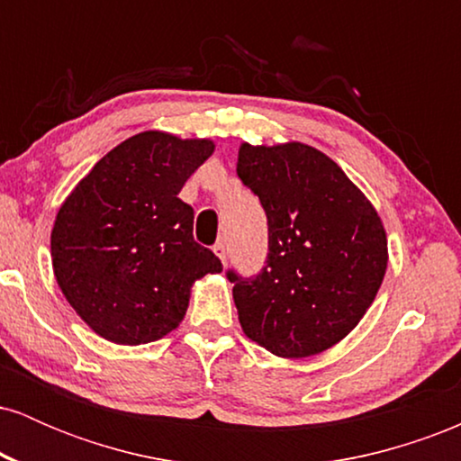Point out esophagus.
<instances>
[{
  "label": "esophagus",
  "instance_id": "esophagus-1",
  "mask_svg": "<svg viewBox=\"0 0 461 461\" xmlns=\"http://www.w3.org/2000/svg\"><path fill=\"white\" fill-rule=\"evenodd\" d=\"M214 253L221 258V262H223V264L227 262V245H225L223 240L216 242V245H214Z\"/></svg>",
  "mask_w": 461,
  "mask_h": 461
}]
</instances>
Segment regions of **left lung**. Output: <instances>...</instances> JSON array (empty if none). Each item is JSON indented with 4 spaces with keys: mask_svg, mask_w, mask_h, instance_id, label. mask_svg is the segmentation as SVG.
<instances>
[{
    "mask_svg": "<svg viewBox=\"0 0 461 461\" xmlns=\"http://www.w3.org/2000/svg\"><path fill=\"white\" fill-rule=\"evenodd\" d=\"M236 173L268 225L262 271H227L242 331L279 357L316 356L377 297L388 267L382 219L331 158L303 142H245Z\"/></svg>",
    "mask_w": 461,
    "mask_h": 461,
    "instance_id": "8db88e82",
    "label": "left lung"
}]
</instances>
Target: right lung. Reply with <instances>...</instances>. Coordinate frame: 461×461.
Returning a JSON list of instances; mask_svg holds the SVG:
<instances>
[{
	"mask_svg": "<svg viewBox=\"0 0 461 461\" xmlns=\"http://www.w3.org/2000/svg\"><path fill=\"white\" fill-rule=\"evenodd\" d=\"M212 151V140L142 131L105 153L62 203L51 231L56 282L105 340L167 336L186 314L193 284L223 271L194 242V212L177 197Z\"/></svg>",
	"mask_w": 461,
	"mask_h": 461,
	"instance_id": "right-lung-1",
	"label": "right lung"
}]
</instances>
